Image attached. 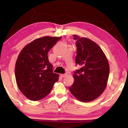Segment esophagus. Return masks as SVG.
Instances as JSON below:
<instances>
[{"mask_svg":"<svg viewBox=\"0 0 128 128\" xmlns=\"http://www.w3.org/2000/svg\"><path fill=\"white\" fill-rule=\"evenodd\" d=\"M66 76H67V74H61V75H60V76H61L62 78H64V77H66Z\"/></svg>","mask_w":128,"mask_h":128,"instance_id":"1","label":"esophagus"}]
</instances>
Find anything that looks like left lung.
<instances>
[{
	"instance_id": "left-lung-1",
	"label": "left lung",
	"mask_w": 128,
	"mask_h": 128,
	"mask_svg": "<svg viewBox=\"0 0 128 128\" xmlns=\"http://www.w3.org/2000/svg\"><path fill=\"white\" fill-rule=\"evenodd\" d=\"M73 36L77 47L75 63L81 68L74 73V82L69 90L80 101L91 102L106 89L110 73L109 63L95 42L77 35Z\"/></svg>"
}]
</instances>
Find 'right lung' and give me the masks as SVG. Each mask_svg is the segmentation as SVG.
Returning <instances> with one entry per match:
<instances>
[{
    "mask_svg": "<svg viewBox=\"0 0 128 128\" xmlns=\"http://www.w3.org/2000/svg\"><path fill=\"white\" fill-rule=\"evenodd\" d=\"M61 38L41 37L28 44L20 52L14 74L20 91L29 100L37 101L43 99L58 80L59 75L53 72L48 54Z\"/></svg>",
    "mask_w": 128,
    "mask_h": 128,
    "instance_id": "obj_1",
    "label": "right lung"
}]
</instances>
